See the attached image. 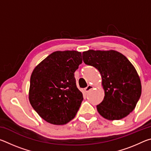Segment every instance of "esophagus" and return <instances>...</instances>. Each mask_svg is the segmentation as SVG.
Returning <instances> with one entry per match:
<instances>
[{"label": "esophagus", "instance_id": "obj_1", "mask_svg": "<svg viewBox=\"0 0 151 151\" xmlns=\"http://www.w3.org/2000/svg\"><path fill=\"white\" fill-rule=\"evenodd\" d=\"M94 88V86L93 85H88L85 88V92H88L89 91H91V89H93Z\"/></svg>", "mask_w": 151, "mask_h": 151}]
</instances>
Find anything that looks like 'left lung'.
<instances>
[{"label":"left lung","instance_id":"1","mask_svg":"<svg viewBox=\"0 0 151 151\" xmlns=\"http://www.w3.org/2000/svg\"><path fill=\"white\" fill-rule=\"evenodd\" d=\"M86 65L95 67L102 76L103 101L96 106L104 119L113 121L129 115L141 95V83L128 58L116 50H88L83 52Z\"/></svg>","mask_w":151,"mask_h":151}]
</instances>
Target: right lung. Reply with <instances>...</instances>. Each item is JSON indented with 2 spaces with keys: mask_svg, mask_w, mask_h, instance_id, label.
Wrapping results in <instances>:
<instances>
[{
  "mask_svg": "<svg viewBox=\"0 0 151 151\" xmlns=\"http://www.w3.org/2000/svg\"><path fill=\"white\" fill-rule=\"evenodd\" d=\"M81 52L56 51L33 70L30 81V103L48 122L65 124L75 118L83 100L76 87L75 72L83 62Z\"/></svg>",
  "mask_w": 151,
  "mask_h": 151,
  "instance_id": "add662e5",
  "label": "right lung"
}]
</instances>
